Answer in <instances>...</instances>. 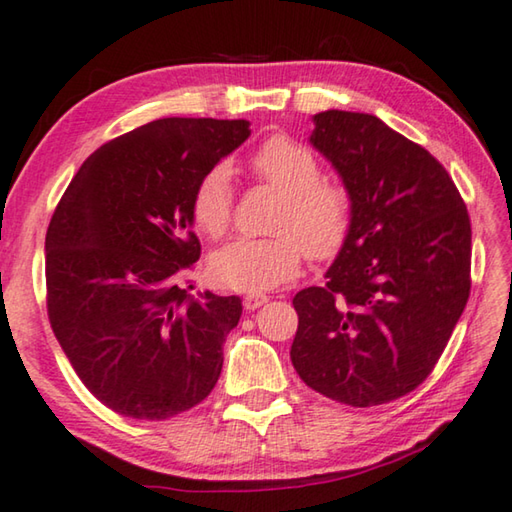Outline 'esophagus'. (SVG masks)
<instances>
[{
  "instance_id": "1",
  "label": "esophagus",
  "mask_w": 512,
  "mask_h": 512,
  "mask_svg": "<svg viewBox=\"0 0 512 512\" xmlns=\"http://www.w3.org/2000/svg\"><path fill=\"white\" fill-rule=\"evenodd\" d=\"M266 302H268L266 293H248V296L244 298V307L248 311H253V309H259L262 305H266Z\"/></svg>"
}]
</instances>
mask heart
Wrapping results in <instances>:
<instances>
[{
    "instance_id": "b5f03b06",
    "label": "heart",
    "mask_w": 512,
    "mask_h": 512,
    "mask_svg": "<svg viewBox=\"0 0 512 512\" xmlns=\"http://www.w3.org/2000/svg\"><path fill=\"white\" fill-rule=\"evenodd\" d=\"M250 171L259 183L282 194L271 221L275 237L237 239L210 257V273L223 287L266 291L291 282L302 257L325 262L336 257L354 225L350 187L327 178L323 162L302 142L273 135L250 155ZM235 189L225 164H214L192 194V219L210 239H221L232 225Z\"/></svg>"
}]
</instances>
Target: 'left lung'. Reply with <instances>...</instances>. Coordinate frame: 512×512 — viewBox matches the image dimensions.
Returning <instances> with one entry per match:
<instances>
[{
  "label": "left lung",
  "instance_id": "1",
  "mask_svg": "<svg viewBox=\"0 0 512 512\" xmlns=\"http://www.w3.org/2000/svg\"><path fill=\"white\" fill-rule=\"evenodd\" d=\"M314 124L354 225L323 287L293 298L291 361L329 400L386 404L431 375L467 305L470 214L443 164L375 115L325 110Z\"/></svg>",
  "mask_w": 512,
  "mask_h": 512
}]
</instances>
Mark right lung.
<instances>
[{
    "label": "right lung",
    "mask_w": 512,
    "mask_h": 512,
    "mask_svg": "<svg viewBox=\"0 0 512 512\" xmlns=\"http://www.w3.org/2000/svg\"><path fill=\"white\" fill-rule=\"evenodd\" d=\"M244 119L167 117L99 146L65 189L45 248L47 314L85 388L119 415L169 420L212 393L239 296H189L192 194L248 140Z\"/></svg>",
    "instance_id": "obj_1"
}]
</instances>
